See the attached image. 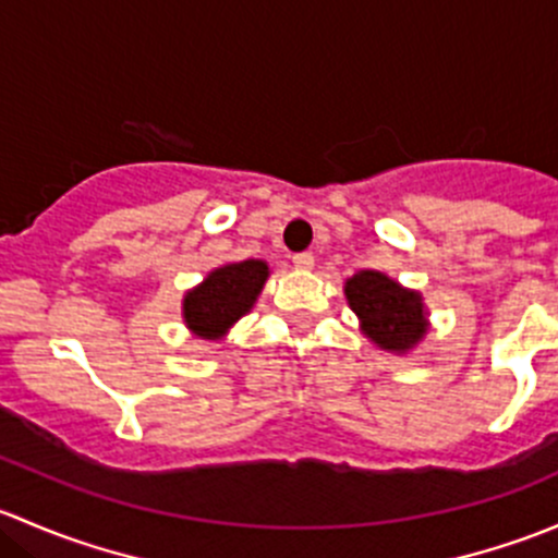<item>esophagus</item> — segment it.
Masks as SVG:
<instances>
[{"label":"esophagus","mask_w":558,"mask_h":558,"mask_svg":"<svg viewBox=\"0 0 558 558\" xmlns=\"http://www.w3.org/2000/svg\"><path fill=\"white\" fill-rule=\"evenodd\" d=\"M313 264H315V256L313 253H296L294 256V267L296 269H313Z\"/></svg>","instance_id":"esophagus-1"}]
</instances>
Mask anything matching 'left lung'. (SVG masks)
<instances>
[{
    "mask_svg": "<svg viewBox=\"0 0 558 558\" xmlns=\"http://www.w3.org/2000/svg\"><path fill=\"white\" fill-rule=\"evenodd\" d=\"M345 296L364 335L384 351L404 353L424 340L429 320L418 291L402 289L384 272L362 269L345 280Z\"/></svg>",
    "mask_w": 558,
    "mask_h": 558,
    "instance_id": "1",
    "label": "left lung"
}]
</instances>
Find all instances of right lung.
<instances>
[{"mask_svg":"<svg viewBox=\"0 0 558 558\" xmlns=\"http://www.w3.org/2000/svg\"><path fill=\"white\" fill-rule=\"evenodd\" d=\"M269 267L262 258L223 264L183 296L185 326L202 340H221L234 320L256 305Z\"/></svg>","mask_w":558,"mask_h":558,"instance_id":"right-lung-1","label":"right lung"}]
</instances>
